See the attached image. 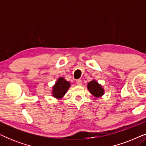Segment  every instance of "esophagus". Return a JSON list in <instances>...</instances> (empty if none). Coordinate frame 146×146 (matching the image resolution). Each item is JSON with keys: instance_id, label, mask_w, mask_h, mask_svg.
<instances>
[{"instance_id": "34e87169", "label": "esophagus", "mask_w": 146, "mask_h": 146, "mask_svg": "<svg viewBox=\"0 0 146 146\" xmlns=\"http://www.w3.org/2000/svg\"><path fill=\"white\" fill-rule=\"evenodd\" d=\"M76 84H77V85L81 86L82 84V82L81 80H76Z\"/></svg>"}]
</instances>
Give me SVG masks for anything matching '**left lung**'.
Instances as JSON below:
<instances>
[{
    "label": "left lung",
    "instance_id": "1",
    "mask_svg": "<svg viewBox=\"0 0 146 146\" xmlns=\"http://www.w3.org/2000/svg\"><path fill=\"white\" fill-rule=\"evenodd\" d=\"M88 89L94 96L99 98L104 94V89L96 81L92 80L88 84Z\"/></svg>",
    "mask_w": 146,
    "mask_h": 146
}]
</instances>
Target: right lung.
Segmentation results:
<instances>
[{"label": "right lung", "instance_id": "right-lung-1", "mask_svg": "<svg viewBox=\"0 0 146 146\" xmlns=\"http://www.w3.org/2000/svg\"><path fill=\"white\" fill-rule=\"evenodd\" d=\"M70 86V82L66 80L64 78H60L58 79L54 86L53 87L52 96L56 98H62Z\"/></svg>", "mask_w": 146, "mask_h": 146}]
</instances>
